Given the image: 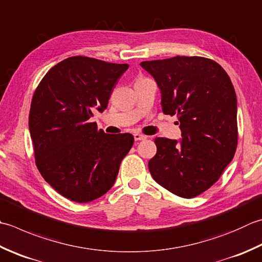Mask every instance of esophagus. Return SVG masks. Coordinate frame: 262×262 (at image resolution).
<instances>
[{"mask_svg":"<svg viewBox=\"0 0 262 262\" xmlns=\"http://www.w3.org/2000/svg\"><path fill=\"white\" fill-rule=\"evenodd\" d=\"M134 138H135V141H143V140H145L146 136L140 134V133H135Z\"/></svg>","mask_w":262,"mask_h":262,"instance_id":"1","label":"esophagus"}]
</instances>
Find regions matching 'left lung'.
<instances>
[{"label":"left lung","mask_w":262,"mask_h":262,"mask_svg":"<svg viewBox=\"0 0 262 262\" xmlns=\"http://www.w3.org/2000/svg\"><path fill=\"white\" fill-rule=\"evenodd\" d=\"M161 91L165 115L177 116L182 140L157 137L153 179L176 195L195 198L222 176L237 147V100L223 67L202 56L143 61Z\"/></svg>","instance_id":"8db88e82"}]
</instances>
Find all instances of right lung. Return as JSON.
Segmentation results:
<instances>
[{"instance_id": "1", "label": "right lung", "mask_w": 262, "mask_h": 262, "mask_svg": "<svg viewBox=\"0 0 262 262\" xmlns=\"http://www.w3.org/2000/svg\"><path fill=\"white\" fill-rule=\"evenodd\" d=\"M127 63L71 56L52 67L36 89L29 132L36 166L61 195L93 201L114 186L121 160L134 144L132 134H105L90 122L107 106Z\"/></svg>"}]
</instances>
